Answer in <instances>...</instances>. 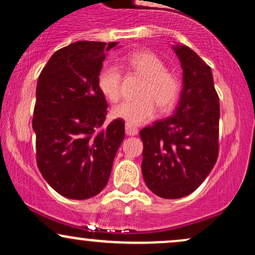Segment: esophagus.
Segmentation results:
<instances>
[{"instance_id":"34e87169","label":"esophagus","mask_w":255,"mask_h":255,"mask_svg":"<svg viewBox=\"0 0 255 255\" xmlns=\"http://www.w3.org/2000/svg\"><path fill=\"white\" fill-rule=\"evenodd\" d=\"M126 134H127V135H129V136H134V135H136V134H137V129H136V128L131 127V126L126 125Z\"/></svg>"}]
</instances>
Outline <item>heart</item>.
Segmentation results:
<instances>
[{"label": "heart", "mask_w": 255, "mask_h": 255, "mask_svg": "<svg viewBox=\"0 0 255 255\" xmlns=\"http://www.w3.org/2000/svg\"><path fill=\"white\" fill-rule=\"evenodd\" d=\"M126 66L145 79L137 96L125 101L111 110L114 119L128 126H140L153 119L156 107L168 111L176 103L181 85L176 75L166 71L165 63L150 51H136L126 58ZM98 89L108 101L118 102L121 97L122 74L115 66H105L98 74Z\"/></svg>", "instance_id": "heart-1"}]
</instances>
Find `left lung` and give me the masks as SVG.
I'll list each match as a JSON object with an SVG mask.
<instances>
[{
	"mask_svg": "<svg viewBox=\"0 0 255 255\" xmlns=\"http://www.w3.org/2000/svg\"><path fill=\"white\" fill-rule=\"evenodd\" d=\"M171 48L183 71L180 102L170 118L140 130L144 181L164 199L194 192L218 157L219 98L211 68L188 46Z\"/></svg>",
	"mask_w": 255,
	"mask_h": 255,
	"instance_id": "obj_1",
	"label": "left lung"
}]
</instances>
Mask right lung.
Instances as JSON below:
<instances>
[{
    "label": "right lung",
    "instance_id": "obj_1",
    "mask_svg": "<svg viewBox=\"0 0 255 255\" xmlns=\"http://www.w3.org/2000/svg\"><path fill=\"white\" fill-rule=\"evenodd\" d=\"M118 43L75 42L55 52L38 78L33 127L37 165L58 194L85 200L103 191L125 137L114 120L96 133L108 103L98 89L107 52Z\"/></svg>",
    "mask_w": 255,
    "mask_h": 255
}]
</instances>
